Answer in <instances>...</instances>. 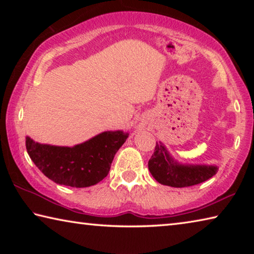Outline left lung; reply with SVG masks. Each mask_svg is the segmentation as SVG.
Segmentation results:
<instances>
[{
  "label": "left lung",
  "mask_w": 254,
  "mask_h": 254,
  "mask_svg": "<svg viewBox=\"0 0 254 254\" xmlns=\"http://www.w3.org/2000/svg\"><path fill=\"white\" fill-rule=\"evenodd\" d=\"M148 167L152 177L159 184L177 188L204 183L212 178L218 170V167L215 165H189L178 162L162 142L156 143Z\"/></svg>",
  "instance_id": "left-lung-1"
}]
</instances>
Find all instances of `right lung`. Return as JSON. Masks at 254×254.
Returning <instances> with one entry per match:
<instances>
[{
    "label": "right lung",
    "instance_id": "obj_1",
    "mask_svg": "<svg viewBox=\"0 0 254 254\" xmlns=\"http://www.w3.org/2000/svg\"><path fill=\"white\" fill-rule=\"evenodd\" d=\"M127 136L128 133L122 130L105 131L74 147L44 144L27 136L25 147L46 177L56 184L83 188L106 177L115 153Z\"/></svg>",
    "mask_w": 254,
    "mask_h": 254
}]
</instances>
